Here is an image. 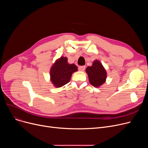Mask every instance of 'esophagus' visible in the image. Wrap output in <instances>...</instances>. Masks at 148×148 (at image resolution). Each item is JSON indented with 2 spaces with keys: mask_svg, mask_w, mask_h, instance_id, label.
I'll use <instances>...</instances> for the list:
<instances>
[{
  "mask_svg": "<svg viewBox=\"0 0 148 148\" xmlns=\"http://www.w3.org/2000/svg\"><path fill=\"white\" fill-rule=\"evenodd\" d=\"M85 68H86V66H80L79 67V71H83L85 69Z\"/></svg>",
  "mask_w": 148,
  "mask_h": 148,
  "instance_id": "esophagus-1",
  "label": "esophagus"
}]
</instances>
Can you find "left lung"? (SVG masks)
Instances as JSON below:
<instances>
[{"instance_id": "8db88e82", "label": "left lung", "mask_w": 148, "mask_h": 148, "mask_svg": "<svg viewBox=\"0 0 148 148\" xmlns=\"http://www.w3.org/2000/svg\"><path fill=\"white\" fill-rule=\"evenodd\" d=\"M90 83L93 86L98 88L106 82L107 73L102 64L98 60L94 61L92 65L86 69Z\"/></svg>"}]
</instances>
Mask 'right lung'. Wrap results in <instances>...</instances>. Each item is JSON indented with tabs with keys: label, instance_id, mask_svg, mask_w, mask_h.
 I'll return each instance as SVG.
<instances>
[{
	"label": "right lung",
	"instance_id": "add662e5",
	"mask_svg": "<svg viewBox=\"0 0 148 148\" xmlns=\"http://www.w3.org/2000/svg\"><path fill=\"white\" fill-rule=\"evenodd\" d=\"M78 70L77 66L68 63L66 57L57 59L50 69V80L56 88H60L69 83L73 73Z\"/></svg>",
	"mask_w": 148,
	"mask_h": 148
}]
</instances>
